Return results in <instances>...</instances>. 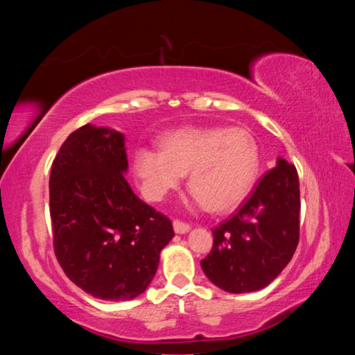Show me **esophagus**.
<instances>
[{
  "instance_id": "1",
  "label": "esophagus",
  "mask_w": 355,
  "mask_h": 355,
  "mask_svg": "<svg viewBox=\"0 0 355 355\" xmlns=\"http://www.w3.org/2000/svg\"><path fill=\"white\" fill-rule=\"evenodd\" d=\"M173 230H175V233H180V235H183V233H188L191 230V225L186 224V222H182L175 219L173 220Z\"/></svg>"
}]
</instances>
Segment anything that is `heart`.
<instances>
[{"label": "heart", "mask_w": 355, "mask_h": 355, "mask_svg": "<svg viewBox=\"0 0 355 355\" xmlns=\"http://www.w3.org/2000/svg\"><path fill=\"white\" fill-rule=\"evenodd\" d=\"M260 156L254 137L241 128L188 127L171 131L161 150L139 147L133 156L135 175L148 200H161L189 172L196 200L209 211L238 207L254 184Z\"/></svg>", "instance_id": "heart-1"}]
</instances>
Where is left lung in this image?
Here are the masks:
<instances>
[{
    "label": "left lung",
    "instance_id": "left-lung-1",
    "mask_svg": "<svg viewBox=\"0 0 355 355\" xmlns=\"http://www.w3.org/2000/svg\"><path fill=\"white\" fill-rule=\"evenodd\" d=\"M297 171L284 158L264 173L230 219L213 228L203 272L227 293H252L284 271L299 243Z\"/></svg>",
    "mask_w": 355,
    "mask_h": 355
}]
</instances>
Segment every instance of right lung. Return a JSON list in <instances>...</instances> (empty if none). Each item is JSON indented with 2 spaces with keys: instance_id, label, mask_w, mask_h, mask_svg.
Instances as JSON below:
<instances>
[{
  "instance_id": "add662e5",
  "label": "right lung",
  "mask_w": 355,
  "mask_h": 355,
  "mask_svg": "<svg viewBox=\"0 0 355 355\" xmlns=\"http://www.w3.org/2000/svg\"><path fill=\"white\" fill-rule=\"evenodd\" d=\"M127 171L125 136L87 123L65 139L50 175L59 264L83 291L114 302L147 290L175 235L171 219L130 188Z\"/></svg>"
}]
</instances>
